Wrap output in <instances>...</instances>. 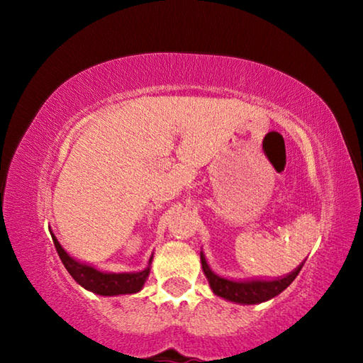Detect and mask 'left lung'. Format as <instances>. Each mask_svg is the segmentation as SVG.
I'll return each mask as SVG.
<instances>
[{
	"label": "left lung",
	"instance_id": "left-lung-1",
	"mask_svg": "<svg viewBox=\"0 0 363 363\" xmlns=\"http://www.w3.org/2000/svg\"><path fill=\"white\" fill-rule=\"evenodd\" d=\"M200 261L201 269H203V274L206 275L208 284H210L213 293L219 298L232 301V303L237 304H259L279 296L281 291L286 290V288L291 285V281L296 279L301 267H303V264H299V266L291 270L290 274L277 279L233 280L214 272L210 267V264L206 262L203 251H200Z\"/></svg>",
	"mask_w": 363,
	"mask_h": 363
}]
</instances>
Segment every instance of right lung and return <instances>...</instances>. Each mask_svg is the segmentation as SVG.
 Wrapping results in <instances>:
<instances>
[{
	"label": "right lung",
	"mask_w": 363,
	"mask_h": 363,
	"mask_svg": "<svg viewBox=\"0 0 363 363\" xmlns=\"http://www.w3.org/2000/svg\"><path fill=\"white\" fill-rule=\"evenodd\" d=\"M54 247H56L60 261L69 270V274L82 285L84 290L93 291L101 296H120V294H134L143 290L145 280L149 279L150 274V264L153 259V255L150 256L147 267L139 270V272H104V270L96 269L91 264H86L72 257L59 243L56 235L51 232Z\"/></svg>",
	"instance_id": "right-lung-1"
}]
</instances>
